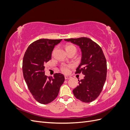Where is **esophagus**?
<instances>
[{
	"mask_svg": "<svg viewBox=\"0 0 130 130\" xmlns=\"http://www.w3.org/2000/svg\"><path fill=\"white\" fill-rule=\"evenodd\" d=\"M64 78H65L66 80V79H69V78H71V76H67V75H65V76H64Z\"/></svg>",
	"mask_w": 130,
	"mask_h": 130,
	"instance_id": "esophagus-1",
	"label": "esophagus"
}]
</instances>
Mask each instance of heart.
<instances>
[{
  "mask_svg": "<svg viewBox=\"0 0 130 130\" xmlns=\"http://www.w3.org/2000/svg\"><path fill=\"white\" fill-rule=\"evenodd\" d=\"M74 48L76 49L75 46L73 45H72V44L67 45H66V47H65V49L67 51V52H69L70 50H71V49H74ZM72 67H73V66L72 64H63L61 66V71L64 74H67L69 72L70 68H72Z\"/></svg>",
  "mask_w": 130,
  "mask_h": 130,
  "instance_id": "1",
  "label": "heart"
}]
</instances>
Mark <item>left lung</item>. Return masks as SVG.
<instances>
[{
  "mask_svg": "<svg viewBox=\"0 0 130 130\" xmlns=\"http://www.w3.org/2000/svg\"><path fill=\"white\" fill-rule=\"evenodd\" d=\"M79 46L82 52L81 62L76 74L82 73L84 79L78 81L73 89L74 96L84 103H90L99 96L107 75V62L101 47L89 38L80 37L64 40Z\"/></svg>",
  "mask_w": 130,
  "mask_h": 130,
  "instance_id": "1",
  "label": "left lung"
}]
</instances>
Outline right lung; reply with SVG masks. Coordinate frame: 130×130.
<instances>
[{
	"label": "right lung",
	"mask_w": 130,
	"mask_h": 130,
	"mask_svg": "<svg viewBox=\"0 0 130 130\" xmlns=\"http://www.w3.org/2000/svg\"><path fill=\"white\" fill-rule=\"evenodd\" d=\"M61 40L40 39L28 46L23 60V76L34 99L42 104H47L57 96L64 76L55 73L54 77L45 75L44 64L52 58L55 46Z\"/></svg>",
	"instance_id": "obj_1"
}]
</instances>
